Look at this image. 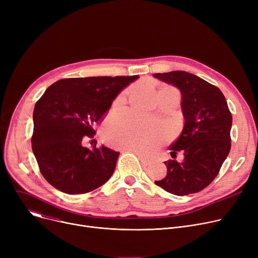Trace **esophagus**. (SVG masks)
I'll return each mask as SVG.
<instances>
[{"mask_svg": "<svg viewBox=\"0 0 258 258\" xmlns=\"http://www.w3.org/2000/svg\"><path fill=\"white\" fill-rule=\"evenodd\" d=\"M124 151H126V152H133V153H135V154H137V155H138V157H139V160L141 161V163H142L143 165H148V164L151 163V160L146 159L144 156H142L141 154H139L137 151L133 150V148H124Z\"/></svg>", "mask_w": 258, "mask_h": 258, "instance_id": "1", "label": "esophagus"}]
</instances>
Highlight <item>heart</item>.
Here are the masks:
<instances>
[{
    "instance_id": "1",
    "label": "heart",
    "mask_w": 258,
    "mask_h": 258,
    "mask_svg": "<svg viewBox=\"0 0 258 258\" xmlns=\"http://www.w3.org/2000/svg\"><path fill=\"white\" fill-rule=\"evenodd\" d=\"M123 99L124 94H122L117 102ZM108 134L111 140L117 146L133 148L144 155L154 152L164 138L162 127L153 122L133 116L121 117Z\"/></svg>"
}]
</instances>
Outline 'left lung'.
Masks as SVG:
<instances>
[{"label":"left lung","mask_w":258,"mask_h":258,"mask_svg":"<svg viewBox=\"0 0 258 258\" xmlns=\"http://www.w3.org/2000/svg\"><path fill=\"white\" fill-rule=\"evenodd\" d=\"M155 77L180 89L185 124L169 150L171 157L182 151L184 159L164 162L167 175L156 185L175 196L197 194L219 174L231 148L232 115L222 91L185 71L156 73Z\"/></svg>","instance_id":"8db88e82"}]
</instances>
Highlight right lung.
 <instances>
[{
	"label": "right lung",
	"instance_id": "right-lung-1",
	"mask_svg": "<svg viewBox=\"0 0 258 258\" xmlns=\"http://www.w3.org/2000/svg\"><path fill=\"white\" fill-rule=\"evenodd\" d=\"M139 76L64 78L50 86L34 106L32 151L43 177L68 195L90 192L112 177L119 153L89 150L96 125L118 93Z\"/></svg>",
	"mask_w": 258,
	"mask_h": 258
}]
</instances>
